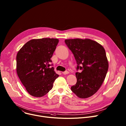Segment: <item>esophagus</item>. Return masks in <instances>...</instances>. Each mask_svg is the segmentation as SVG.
<instances>
[{"label": "esophagus", "mask_w": 126, "mask_h": 126, "mask_svg": "<svg viewBox=\"0 0 126 126\" xmlns=\"http://www.w3.org/2000/svg\"><path fill=\"white\" fill-rule=\"evenodd\" d=\"M62 73L63 74H68L69 73V72L68 71H64V72H62Z\"/></svg>", "instance_id": "esophagus-1"}]
</instances>
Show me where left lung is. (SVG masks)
Here are the masks:
<instances>
[{
  "label": "left lung",
  "instance_id": "8db88e82",
  "mask_svg": "<svg viewBox=\"0 0 126 126\" xmlns=\"http://www.w3.org/2000/svg\"><path fill=\"white\" fill-rule=\"evenodd\" d=\"M65 43L73 53L77 63L76 84L71 91L80 98L95 94L101 86L108 69L105 51L97 42L88 38L69 39Z\"/></svg>",
  "mask_w": 126,
  "mask_h": 126
}]
</instances>
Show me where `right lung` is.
I'll use <instances>...</instances> for the list:
<instances>
[{
  "instance_id": "obj_1",
  "label": "right lung",
  "mask_w": 126,
  "mask_h": 126,
  "mask_svg": "<svg viewBox=\"0 0 126 126\" xmlns=\"http://www.w3.org/2000/svg\"><path fill=\"white\" fill-rule=\"evenodd\" d=\"M59 43L57 38H44L28 41L16 55V73L28 93L41 97L52 90L59 77L50 67L53 54Z\"/></svg>"
}]
</instances>
